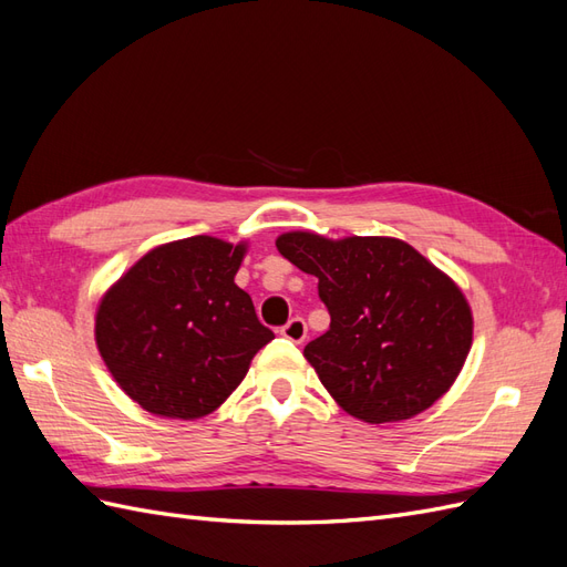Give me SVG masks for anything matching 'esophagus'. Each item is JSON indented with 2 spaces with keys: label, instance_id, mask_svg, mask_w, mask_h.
Instances as JSON below:
<instances>
[{
  "label": "esophagus",
  "instance_id": "obj_1",
  "mask_svg": "<svg viewBox=\"0 0 567 567\" xmlns=\"http://www.w3.org/2000/svg\"><path fill=\"white\" fill-rule=\"evenodd\" d=\"M281 334L288 341L302 343V341H306V337H308V324H306V320H302V317H293V320H288L286 327H281Z\"/></svg>",
  "mask_w": 567,
  "mask_h": 567
}]
</instances>
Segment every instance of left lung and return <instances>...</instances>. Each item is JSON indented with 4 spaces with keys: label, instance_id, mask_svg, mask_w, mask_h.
I'll list each match as a JSON object with an SVG mask.
<instances>
[{
    "label": "left lung",
    "instance_id": "1",
    "mask_svg": "<svg viewBox=\"0 0 567 567\" xmlns=\"http://www.w3.org/2000/svg\"><path fill=\"white\" fill-rule=\"evenodd\" d=\"M320 279L329 329L302 355L334 402L365 423L413 419L443 396L472 349V308L445 271L404 240L310 230L276 238Z\"/></svg>",
    "mask_w": 567,
    "mask_h": 567
}]
</instances>
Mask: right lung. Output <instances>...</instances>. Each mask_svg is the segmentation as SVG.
Wrapping results in <instances>:
<instances>
[{"label":"right lung","instance_id":"right-lung-1","mask_svg":"<svg viewBox=\"0 0 567 567\" xmlns=\"http://www.w3.org/2000/svg\"><path fill=\"white\" fill-rule=\"evenodd\" d=\"M247 243L195 236L154 247L103 293L95 347L120 390L163 419L216 411L274 339L236 286Z\"/></svg>","mask_w":567,"mask_h":567}]
</instances>
